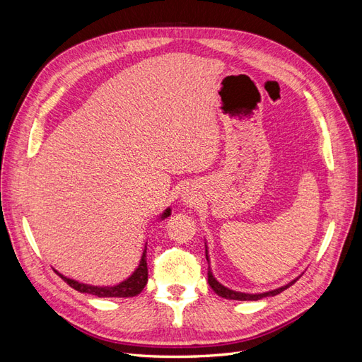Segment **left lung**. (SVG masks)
<instances>
[{"instance_id":"left-lung-1","label":"left lung","mask_w":362,"mask_h":362,"mask_svg":"<svg viewBox=\"0 0 362 362\" xmlns=\"http://www.w3.org/2000/svg\"><path fill=\"white\" fill-rule=\"evenodd\" d=\"M205 258L208 261V284H210V287L214 290L216 294L221 296V298H225V299H233V300H259L262 298H269V296H276L279 294L281 291L287 290L290 286H293V284L296 282L291 281L288 282L287 286L284 287H279L276 290H272V291H267V293H257V294H250V293H242V291H234L231 288H228L225 286H222L221 282H218L214 276H213V272L210 269V258H208V247H206V243H205Z\"/></svg>"}]
</instances>
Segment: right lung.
I'll return each instance as SVG.
<instances>
[{
	"label": "right lung",
	"instance_id": "add662e5",
	"mask_svg": "<svg viewBox=\"0 0 362 362\" xmlns=\"http://www.w3.org/2000/svg\"><path fill=\"white\" fill-rule=\"evenodd\" d=\"M170 216V208H168L160 217L166 218ZM57 272V270H56ZM57 275L68 284L69 287H72L74 290L80 291V293H89L93 296H98V298H133V296H137L141 290L145 288L146 282H148V264H146V245H145V250L141 254V259L139 267L133 272L128 279L122 281L117 286L113 287H98V286H89V284H83L78 281L69 279L66 276H63L62 273L57 272Z\"/></svg>",
	"mask_w": 362,
	"mask_h": 362
}]
</instances>
